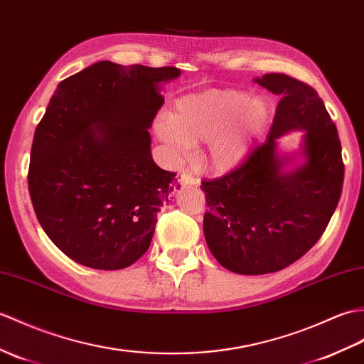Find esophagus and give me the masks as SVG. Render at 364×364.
I'll use <instances>...</instances> for the list:
<instances>
[{
  "mask_svg": "<svg viewBox=\"0 0 364 364\" xmlns=\"http://www.w3.org/2000/svg\"><path fill=\"white\" fill-rule=\"evenodd\" d=\"M180 183L184 184V186H193V188L200 186V180L196 178V176L191 175V173H181L180 175Z\"/></svg>",
  "mask_w": 364,
  "mask_h": 364,
  "instance_id": "1",
  "label": "esophagus"
}]
</instances>
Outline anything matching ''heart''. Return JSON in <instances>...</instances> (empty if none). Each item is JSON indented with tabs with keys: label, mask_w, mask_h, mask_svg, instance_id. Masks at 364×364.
I'll list each match as a JSON object with an SVG mask.
<instances>
[{
	"label": "heart",
	"mask_w": 364,
	"mask_h": 364,
	"mask_svg": "<svg viewBox=\"0 0 364 364\" xmlns=\"http://www.w3.org/2000/svg\"><path fill=\"white\" fill-rule=\"evenodd\" d=\"M272 105L240 90H210L181 97L172 116L154 124L173 159H186L192 144L208 142L206 164L218 173L245 163L272 121Z\"/></svg>",
	"instance_id": "1"
}]
</instances>
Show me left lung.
Listing matches in <instances>:
<instances>
[{"mask_svg":"<svg viewBox=\"0 0 364 364\" xmlns=\"http://www.w3.org/2000/svg\"><path fill=\"white\" fill-rule=\"evenodd\" d=\"M281 96L267 141L220 178L201 181L208 210L203 231L218 264L239 274L291 265L319 240L341 197L344 164L336 125L315 88L290 75L255 79ZM302 129L304 163L293 171L275 139Z\"/></svg>","mask_w":364,"mask_h":364,"instance_id":"obj_1","label":"left lung"}]
</instances>
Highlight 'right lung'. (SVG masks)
I'll return each mask as SVG.
<instances>
[{"label": "right lung", "mask_w": 364, "mask_h": 364, "mask_svg": "<svg viewBox=\"0 0 364 364\" xmlns=\"http://www.w3.org/2000/svg\"><path fill=\"white\" fill-rule=\"evenodd\" d=\"M173 66L97 62L62 80L33 134L28 173L33 210L58 250L96 269L134 264L156 214L180 189L151 158L149 129Z\"/></svg>", "instance_id": "right-lung-1"}]
</instances>
